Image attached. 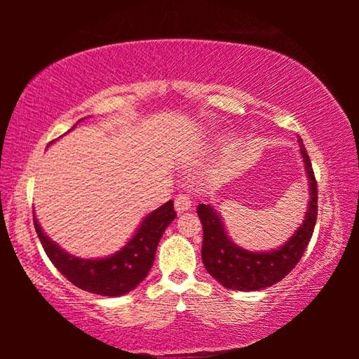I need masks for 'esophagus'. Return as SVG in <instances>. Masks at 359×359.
Returning a JSON list of instances; mask_svg holds the SVG:
<instances>
[{"label": "esophagus", "mask_w": 359, "mask_h": 359, "mask_svg": "<svg viewBox=\"0 0 359 359\" xmlns=\"http://www.w3.org/2000/svg\"><path fill=\"white\" fill-rule=\"evenodd\" d=\"M174 205H175V210H177L179 214H182V212L190 210L191 205H193V204H191V198L188 196V194L180 193V194H177V196H175Z\"/></svg>", "instance_id": "34e87169"}]
</instances>
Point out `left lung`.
Wrapping results in <instances>:
<instances>
[{
    "label": "left lung",
    "mask_w": 359,
    "mask_h": 359,
    "mask_svg": "<svg viewBox=\"0 0 359 359\" xmlns=\"http://www.w3.org/2000/svg\"><path fill=\"white\" fill-rule=\"evenodd\" d=\"M304 168L307 171L311 201L306 220L285 245L272 252H248L231 242L218 212L210 204L198 205V217L203 223V263L209 274L224 288L257 291L280 282L294 269L312 239L318 214V188L311 158L299 139Z\"/></svg>",
    "instance_id": "8db88e82"
}]
</instances>
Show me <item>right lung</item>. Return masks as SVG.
<instances>
[{
	"label": "right lung",
	"mask_w": 359,
	"mask_h": 359,
	"mask_svg": "<svg viewBox=\"0 0 359 359\" xmlns=\"http://www.w3.org/2000/svg\"><path fill=\"white\" fill-rule=\"evenodd\" d=\"M175 217L177 214L174 203L168 201L144 218L136 234L120 252L109 258L82 259L66 253L48 239L33 215L36 233L53 266L77 288L101 296L130 293L147 277L154 264L158 242Z\"/></svg>",
	"instance_id": "1"
}]
</instances>
